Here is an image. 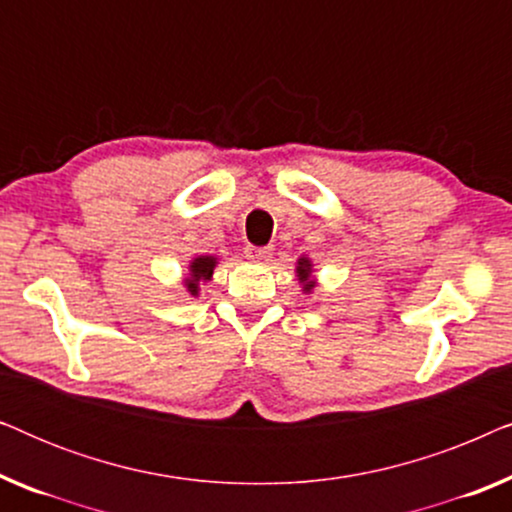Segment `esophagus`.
<instances>
[{
	"mask_svg": "<svg viewBox=\"0 0 512 512\" xmlns=\"http://www.w3.org/2000/svg\"><path fill=\"white\" fill-rule=\"evenodd\" d=\"M272 256V247H249L247 258L251 263H268Z\"/></svg>",
	"mask_w": 512,
	"mask_h": 512,
	"instance_id": "1",
	"label": "esophagus"
}]
</instances>
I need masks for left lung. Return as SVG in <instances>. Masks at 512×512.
Listing matches in <instances>:
<instances>
[{
    "label": "left lung",
    "instance_id": "obj_1",
    "mask_svg": "<svg viewBox=\"0 0 512 512\" xmlns=\"http://www.w3.org/2000/svg\"><path fill=\"white\" fill-rule=\"evenodd\" d=\"M296 279L300 284V289H303L305 296H310L314 291V286H317V277H314V263L310 256H300L296 261Z\"/></svg>",
    "mask_w": 512,
    "mask_h": 512
}]
</instances>
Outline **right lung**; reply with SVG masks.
<instances>
[{"instance_id": "obj_1", "label": "right lung", "mask_w": 512, "mask_h": 512, "mask_svg": "<svg viewBox=\"0 0 512 512\" xmlns=\"http://www.w3.org/2000/svg\"><path fill=\"white\" fill-rule=\"evenodd\" d=\"M216 265H219V256H212V254L193 256L191 261H188V272L186 277L181 279V284H184L188 296L191 298L200 296V286L212 282Z\"/></svg>"}]
</instances>
